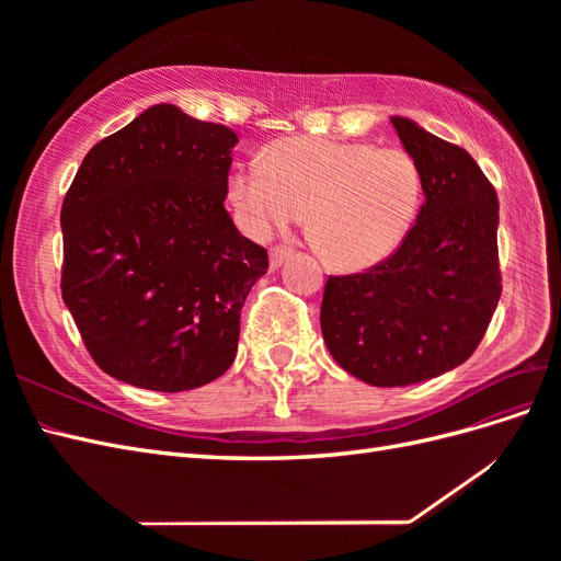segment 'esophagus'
Segmentation results:
<instances>
[{
	"mask_svg": "<svg viewBox=\"0 0 561 561\" xmlns=\"http://www.w3.org/2000/svg\"><path fill=\"white\" fill-rule=\"evenodd\" d=\"M290 254H293V250H287V248H283V245L271 248V250H268L271 268H278V266H283V262H285V260H290Z\"/></svg>",
	"mask_w": 561,
	"mask_h": 561,
	"instance_id": "obj_1",
	"label": "esophagus"
}]
</instances>
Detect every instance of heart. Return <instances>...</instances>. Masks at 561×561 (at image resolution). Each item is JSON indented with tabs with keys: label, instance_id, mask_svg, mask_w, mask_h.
I'll return each instance as SVG.
<instances>
[{
	"label": "heart",
	"instance_id": "obj_1",
	"mask_svg": "<svg viewBox=\"0 0 561 561\" xmlns=\"http://www.w3.org/2000/svg\"><path fill=\"white\" fill-rule=\"evenodd\" d=\"M227 196L254 239L297 225L339 271H363L393 254L410 233L423 196L416 161L398 147L322 138L271 142L260 165L231 171Z\"/></svg>",
	"mask_w": 561,
	"mask_h": 561
}]
</instances>
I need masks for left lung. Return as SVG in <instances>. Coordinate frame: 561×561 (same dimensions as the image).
Segmentation results:
<instances>
[{
	"instance_id": "left-lung-1",
	"label": "left lung",
	"mask_w": 561,
	"mask_h": 561,
	"mask_svg": "<svg viewBox=\"0 0 561 561\" xmlns=\"http://www.w3.org/2000/svg\"><path fill=\"white\" fill-rule=\"evenodd\" d=\"M423 178L416 225L365 274L330 276L320 330L332 358L369 386L426 381L466 363L501 297L499 196L466 149L390 116Z\"/></svg>"
}]
</instances>
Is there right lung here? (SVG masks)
I'll return each mask as SVG.
<instances>
[{
    "mask_svg": "<svg viewBox=\"0 0 561 561\" xmlns=\"http://www.w3.org/2000/svg\"><path fill=\"white\" fill-rule=\"evenodd\" d=\"M239 135L154 105L100 140L62 201V301L98 367L180 393L222 377L266 250L225 208Z\"/></svg>",
    "mask_w": 561,
    "mask_h": 561,
    "instance_id": "right-lung-1",
    "label": "right lung"
}]
</instances>
